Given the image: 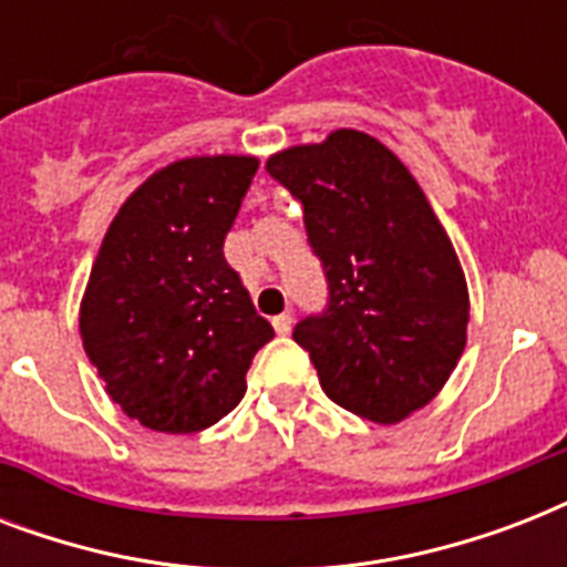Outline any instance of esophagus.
<instances>
[{
  "label": "esophagus",
  "instance_id": "1",
  "mask_svg": "<svg viewBox=\"0 0 567 567\" xmlns=\"http://www.w3.org/2000/svg\"><path fill=\"white\" fill-rule=\"evenodd\" d=\"M293 327V318L285 311V315H276L274 318V329H276V336H288Z\"/></svg>",
  "mask_w": 567,
  "mask_h": 567
}]
</instances>
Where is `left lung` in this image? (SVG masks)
I'll list each match as a JSON object with an SVG mask.
<instances>
[{
  "mask_svg": "<svg viewBox=\"0 0 567 567\" xmlns=\"http://www.w3.org/2000/svg\"><path fill=\"white\" fill-rule=\"evenodd\" d=\"M265 167L302 203L329 282V309L297 323L293 341L332 403L400 423L435 400L467 341L471 300L447 231L409 167L355 128Z\"/></svg>",
  "mask_w": 567,
  "mask_h": 567,
  "instance_id": "obj_1",
  "label": "left lung"
}]
</instances>
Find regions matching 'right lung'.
<instances>
[{
	"instance_id": "add662e5",
	"label": "right lung",
	"mask_w": 567,
	"mask_h": 567,
	"mask_svg": "<svg viewBox=\"0 0 567 567\" xmlns=\"http://www.w3.org/2000/svg\"><path fill=\"white\" fill-rule=\"evenodd\" d=\"M256 171L252 155L179 158L102 238L79 332L111 400L146 430H208L240 403L252 355L274 338L223 256Z\"/></svg>"
}]
</instances>
